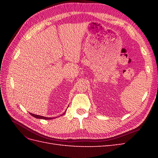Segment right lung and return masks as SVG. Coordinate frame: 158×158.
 <instances>
[{
  "label": "right lung",
  "mask_w": 158,
  "mask_h": 158,
  "mask_svg": "<svg viewBox=\"0 0 158 158\" xmlns=\"http://www.w3.org/2000/svg\"><path fill=\"white\" fill-rule=\"evenodd\" d=\"M63 114H65L63 113ZM31 115L32 116H33L34 117H35V118H37V119H52L53 118H56V117H43V116H41V115H35V114H32V113H31Z\"/></svg>",
  "instance_id": "add662e5"
}]
</instances>
